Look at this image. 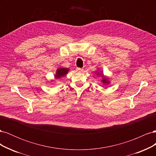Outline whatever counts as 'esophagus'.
Returning <instances> with one entry per match:
<instances>
[{
    "label": "esophagus",
    "mask_w": 156,
    "mask_h": 156,
    "mask_svg": "<svg viewBox=\"0 0 156 156\" xmlns=\"http://www.w3.org/2000/svg\"><path fill=\"white\" fill-rule=\"evenodd\" d=\"M76 69H77V72H83V68H77Z\"/></svg>",
    "instance_id": "obj_1"
}]
</instances>
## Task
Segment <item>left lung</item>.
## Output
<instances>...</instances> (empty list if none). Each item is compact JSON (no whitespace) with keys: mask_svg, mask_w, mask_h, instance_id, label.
I'll return each instance as SVG.
<instances>
[{"mask_svg":"<svg viewBox=\"0 0 156 156\" xmlns=\"http://www.w3.org/2000/svg\"><path fill=\"white\" fill-rule=\"evenodd\" d=\"M100 72H100H96V74H97V75H99V74H101V76H103V79L101 80V81H102V83H103V84H105V85H107V84H109V83H110V81H108V77H105V75H103L102 73H101Z\"/></svg>","mask_w":156,"mask_h":156,"instance_id":"1","label":"left lung"}]
</instances>
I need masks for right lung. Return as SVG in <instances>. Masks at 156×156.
I'll use <instances>...</instances> for the list:
<instances>
[{
    "instance_id": "add662e5",
    "label": "right lung",
    "mask_w": 156,
    "mask_h": 156,
    "mask_svg": "<svg viewBox=\"0 0 156 156\" xmlns=\"http://www.w3.org/2000/svg\"><path fill=\"white\" fill-rule=\"evenodd\" d=\"M69 71V68H58L57 69H56V74L55 75V79H59L61 77L64 76L65 75H66Z\"/></svg>"
}]
</instances>
